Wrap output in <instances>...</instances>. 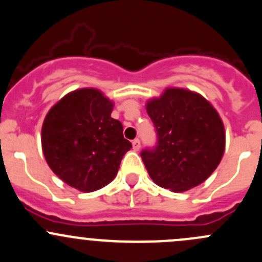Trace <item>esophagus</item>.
<instances>
[{
    "label": "esophagus",
    "mask_w": 262,
    "mask_h": 262,
    "mask_svg": "<svg viewBox=\"0 0 262 262\" xmlns=\"http://www.w3.org/2000/svg\"><path fill=\"white\" fill-rule=\"evenodd\" d=\"M132 147H134L135 151L140 150V147H141V142H140L139 139H135L134 141H132Z\"/></svg>",
    "instance_id": "obj_1"
}]
</instances>
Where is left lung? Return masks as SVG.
<instances>
[{
	"instance_id": "1",
	"label": "left lung",
	"mask_w": 262,
	"mask_h": 262,
	"mask_svg": "<svg viewBox=\"0 0 262 262\" xmlns=\"http://www.w3.org/2000/svg\"><path fill=\"white\" fill-rule=\"evenodd\" d=\"M158 132V145L141 152L159 187L185 191L208 179L222 160L226 132L214 107L196 92L166 88L146 102Z\"/></svg>"
}]
</instances>
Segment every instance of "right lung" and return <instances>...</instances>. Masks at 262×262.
Instances as JSON below:
<instances>
[{"label": "right lung", "mask_w": 262, "mask_h": 262, "mask_svg": "<svg viewBox=\"0 0 262 262\" xmlns=\"http://www.w3.org/2000/svg\"><path fill=\"white\" fill-rule=\"evenodd\" d=\"M113 102L96 88L66 94L45 116L41 146L54 174L75 189L90 193L115 179L132 145L122 123L111 117Z\"/></svg>", "instance_id": "obj_1"}]
</instances>
